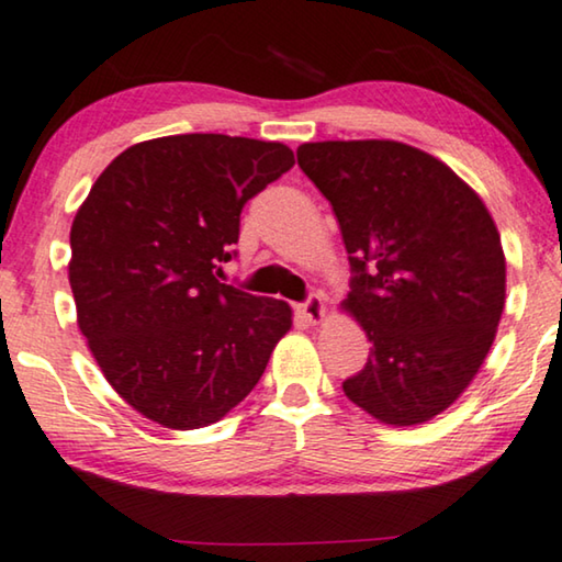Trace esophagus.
Instances as JSON below:
<instances>
[{"label":"esophagus","instance_id":"1","mask_svg":"<svg viewBox=\"0 0 562 562\" xmlns=\"http://www.w3.org/2000/svg\"><path fill=\"white\" fill-rule=\"evenodd\" d=\"M297 311L307 323H313V326H318V323L326 318V305H323L321 295H311L303 305H297Z\"/></svg>","mask_w":562,"mask_h":562}]
</instances>
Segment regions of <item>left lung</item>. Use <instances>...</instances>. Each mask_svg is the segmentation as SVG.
Masks as SVG:
<instances>
[{"mask_svg":"<svg viewBox=\"0 0 562 562\" xmlns=\"http://www.w3.org/2000/svg\"><path fill=\"white\" fill-rule=\"evenodd\" d=\"M297 165L334 205L353 270L341 307L371 341L346 397L394 428L432 420L479 374L502 321L507 259L492 213L405 142H305Z\"/></svg>","mask_w":562,"mask_h":562,"instance_id":"8db88e82","label":"left lung"}]
</instances>
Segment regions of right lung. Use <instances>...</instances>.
I'll list each match as a JSON object with an SVG mask.
<instances>
[{"label": "right lung", "instance_id": "obj_1", "mask_svg": "<svg viewBox=\"0 0 562 562\" xmlns=\"http://www.w3.org/2000/svg\"><path fill=\"white\" fill-rule=\"evenodd\" d=\"M295 165L282 142L172 134L126 147L70 226L76 321L106 382L162 428L218 423L292 328L284 300L216 280L244 203Z\"/></svg>", "mask_w": 562, "mask_h": 562}]
</instances>
